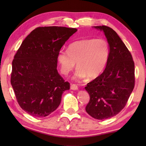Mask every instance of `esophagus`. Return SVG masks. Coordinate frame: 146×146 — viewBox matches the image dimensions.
I'll return each instance as SVG.
<instances>
[{"mask_svg": "<svg viewBox=\"0 0 146 146\" xmlns=\"http://www.w3.org/2000/svg\"><path fill=\"white\" fill-rule=\"evenodd\" d=\"M71 89L73 90H78V86L75 84H73L71 85Z\"/></svg>", "mask_w": 146, "mask_h": 146, "instance_id": "esophagus-1", "label": "esophagus"}]
</instances>
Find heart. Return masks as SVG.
<instances>
[{
    "instance_id": "heart-1",
    "label": "heart",
    "mask_w": 146,
    "mask_h": 146,
    "mask_svg": "<svg viewBox=\"0 0 146 146\" xmlns=\"http://www.w3.org/2000/svg\"><path fill=\"white\" fill-rule=\"evenodd\" d=\"M110 57V46L105 39L90 38L79 40L71 43L68 51L61 49L56 56L60 71L67 75L76 68L73 78L83 80L97 78L107 66Z\"/></svg>"
}]
</instances>
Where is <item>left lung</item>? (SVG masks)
I'll list each match as a JSON object with an SVG mask.
<instances>
[{"label":"left lung","mask_w":146,"mask_h":146,"mask_svg":"<svg viewBox=\"0 0 146 146\" xmlns=\"http://www.w3.org/2000/svg\"><path fill=\"white\" fill-rule=\"evenodd\" d=\"M103 31L110 46V57L101 75L85 88L90 95L85 108L98 120L110 119L124 108L134 88V63L117 33L106 26H93Z\"/></svg>","instance_id":"8db88e82"}]
</instances>
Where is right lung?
I'll use <instances>...</instances> for the list:
<instances>
[{
  "instance_id": "right-lung-1",
  "label": "right lung",
  "mask_w": 146,
  "mask_h": 146,
  "mask_svg": "<svg viewBox=\"0 0 146 146\" xmlns=\"http://www.w3.org/2000/svg\"><path fill=\"white\" fill-rule=\"evenodd\" d=\"M77 31L65 27H39L27 36L12 61L11 83L18 104L31 115L46 117L59 107L69 90L57 71L56 56Z\"/></svg>"
}]
</instances>
